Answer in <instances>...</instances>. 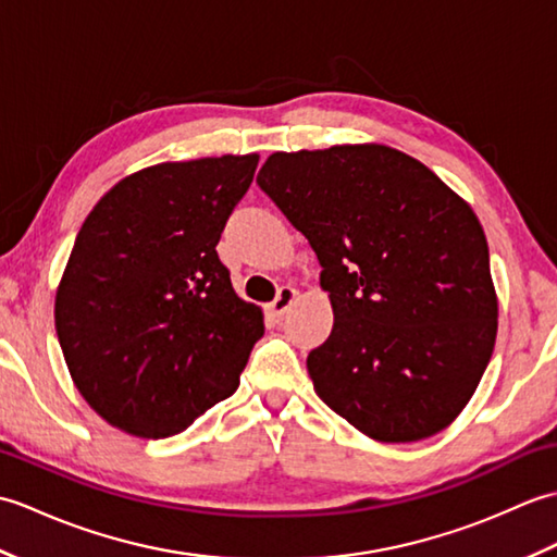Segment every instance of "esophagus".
<instances>
[{
  "instance_id": "1",
  "label": "esophagus",
  "mask_w": 557,
  "mask_h": 557,
  "mask_svg": "<svg viewBox=\"0 0 557 557\" xmlns=\"http://www.w3.org/2000/svg\"><path fill=\"white\" fill-rule=\"evenodd\" d=\"M297 294H299V292L294 289V287H289V285L280 287L277 297L268 304V313H270L272 318H282V315H285L289 306L294 304V299H297Z\"/></svg>"
}]
</instances>
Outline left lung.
I'll return each instance as SVG.
<instances>
[{"label":"left lung","instance_id":"1","mask_svg":"<svg viewBox=\"0 0 557 557\" xmlns=\"http://www.w3.org/2000/svg\"><path fill=\"white\" fill-rule=\"evenodd\" d=\"M256 182L323 268L335 323L306 359L318 397L381 443L447 429L498 335L476 212L423 162L381 144L272 152Z\"/></svg>","mask_w":557,"mask_h":557}]
</instances>
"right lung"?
<instances>
[{
  "label": "right lung",
  "mask_w": 557,
  "mask_h": 557,
  "mask_svg": "<svg viewBox=\"0 0 557 557\" xmlns=\"http://www.w3.org/2000/svg\"><path fill=\"white\" fill-rule=\"evenodd\" d=\"M258 156L160 162L83 222L54 299L71 381L114 429L170 437L227 399L263 311L236 297L215 246Z\"/></svg>",
  "instance_id": "1"
}]
</instances>
